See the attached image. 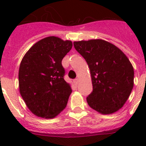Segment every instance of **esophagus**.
<instances>
[{
  "label": "esophagus",
  "mask_w": 146,
  "mask_h": 146,
  "mask_svg": "<svg viewBox=\"0 0 146 146\" xmlns=\"http://www.w3.org/2000/svg\"><path fill=\"white\" fill-rule=\"evenodd\" d=\"M73 82H74V83L76 84V85H78V83L79 82V79L78 78H76L74 80H73Z\"/></svg>",
  "instance_id": "34e87169"
}]
</instances>
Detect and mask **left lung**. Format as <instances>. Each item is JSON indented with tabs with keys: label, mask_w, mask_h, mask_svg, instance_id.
I'll return each mask as SVG.
<instances>
[{
	"label": "left lung",
	"mask_w": 146,
	"mask_h": 146,
	"mask_svg": "<svg viewBox=\"0 0 146 146\" xmlns=\"http://www.w3.org/2000/svg\"><path fill=\"white\" fill-rule=\"evenodd\" d=\"M90 70L92 92L87 98L90 107L102 114L119 111L133 88L134 71L124 53L100 39L73 42Z\"/></svg>",
	"instance_id": "8db88e82"
}]
</instances>
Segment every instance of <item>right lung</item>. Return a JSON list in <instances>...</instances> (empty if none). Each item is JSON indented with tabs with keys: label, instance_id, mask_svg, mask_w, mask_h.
I'll return each mask as SVG.
<instances>
[{
	"label": "right lung",
	"instance_id": "1",
	"mask_svg": "<svg viewBox=\"0 0 146 146\" xmlns=\"http://www.w3.org/2000/svg\"><path fill=\"white\" fill-rule=\"evenodd\" d=\"M73 43L58 36H47L25 54L19 68V90L29 111L35 116L54 119L66 108L72 92L65 81L61 61Z\"/></svg>",
	"mask_w": 146,
	"mask_h": 146
}]
</instances>
